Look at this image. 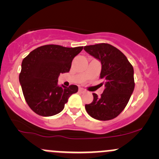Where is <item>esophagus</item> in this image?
<instances>
[{
  "label": "esophagus",
  "instance_id": "34e87169",
  "mask_svg": "<svg viewBox=\"0 0 159 159\" xmlns=\"http://www.w3.org/2000/svg\"><path fill=\"white\" fill-rule=\"evenodd\" d=\"M79 91L81 93H84V92H85V90H84V89H82V88H80L79 89Z\"/></svg>",
  "mask_w": 159,
  "mask_h": 159
}]
</instances>
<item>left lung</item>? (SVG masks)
Returning <instances> with one entry per match:
<instances>
[{
  "label": "left lung",
  "instance_id": "8db88e82",
  "mask_svg": "<svg viewBox=\"0 0 159 159\" xmlns=\"http://www.w3.org/2000/svg\"><path fill=\"white\" fill-rule=\"evenodd\" d=\"M84 51L102 63L101 85L105 90L98 97L93 93L94 100L85 105L88 114L100 121L116 118L127 105L134 89V69L124 54L109 44L85 46Z\"/></svg>",
  "mask_w": 159,
  "mask_h": 159
}]
</instances>
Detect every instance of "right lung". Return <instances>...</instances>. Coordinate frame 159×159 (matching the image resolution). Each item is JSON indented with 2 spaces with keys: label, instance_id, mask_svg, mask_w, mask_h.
Returning a JSON list of instances; mask_svg holds the SVG:
<instances>
[{
  "label": "right lung",
  "instance_id": "obj_1",
  "mask_svg": "<svg viewBox=\"0 0 159 159\" xmlns=\"http://www.w3.org/2000/svg\"><path fill=\"white\" fill-rule=\"evenodd\" d=\"M82 49L48 44L34 49L24 58L19 81L25 101L33 111L48 117L64 109L78 88L74 84L68 88L59 86L57 78L61 73L69 71L72 60Z\"/></svg>",
  "mask_w": 159,
  "mask_h": 159
}]
</instances>
